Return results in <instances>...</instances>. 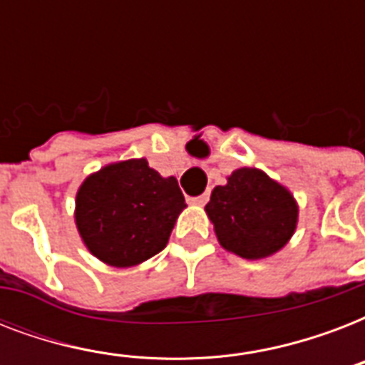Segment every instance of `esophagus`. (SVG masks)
Returning a JSON list of instances; mask_svg holds the SVG:
<instances>
[{
    "label": "esophagus",
    "mask_w": 365,
    "mask_h": 365,
    "mask_svg": "<svg viewBox=\"0 0 365 365\" xmlns=\"http://www.w3.org/2000/svg\"><path fill=\"white\" fill-rule=\"evenodd\" d=\"M208 199H210V193H202V195H199V197H193V199H191V202L202 206L208 202Z\"/></svg>",
    "instance_id": "34e87169"
}]
</instances>
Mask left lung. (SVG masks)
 <instances>
[{"label":"left lung","instance_id":"1","mask_svg":"<svg viewBox=\"0 0 365 365\" xmlns=\"http://www.w3.org/2000/svg\"><path fill=\"white\" fill-rule=\"evenodd\" d=\"M206 214L223 248L244 259H261L294 235L297 205L280 183L257 168H239L212 191Z\"/></svg>","mask_w":365,"mask_h":365}]
</instances>
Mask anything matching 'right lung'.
I'll return each instance as SVG.
<instances>
[{
  "mask_svg": "<svg viewBox=\"0 0 365 365\" xmlns=\"http://www.w3.org/2000/svg\"><path fill=\"white\" fill-rule=\"evenodd\" d=\"M185 208L176 178H163L145 159L104 166L77 191L76 223L91 254L132 267L165 248Z\"/></svg>",
  "mask_w": 365,
  "mask_h": 365,
  "instance_id": "1",
  "label": "right lung"
}]
</instances>
